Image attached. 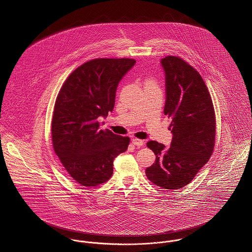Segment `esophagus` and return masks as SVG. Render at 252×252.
I'll use <instances>...</instances> for the list:
<instances>
[{"label": "esophagus", "mask_w": 252, "mask_h": 252, "mask_svg": "<svg viewBox=\"0 0 252 252\" xmlns=\"http://www.w3.org/2000/svg\"><path fill=\"white\" fill-rule=\"evenodd\" d=\"M131 142H132V144H133L134 146H137V147H142V146L144 145V141H143V140H140V139H137V138H133V139L131 140Z\"/></svg>", "instance_id": "1"}]
</instances>
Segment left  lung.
I'll return each instance as SVG.
<instances>
[{
  "mask_svg": "<svg viewBox=\"0 0 252 252\" xmlns=\"http://www.w3.org/2000/svg\"><path fill=\"white\" fill-rule=\"evenodd\" d=\"M160 63L165 73L164 114L172 121L173 138L170 148L147 143L156 158L146 175L159 187L176 190L193 180L213 153L215 111L208 89L192 66L172 56Z\"/></svg>",
  "mask_w": 252,
  "mask_h": 252,
  "instance_id": "1",
  "label": "left lung"
}]
</instances>
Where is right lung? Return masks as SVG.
<instances>
[{"label":"right lung","instance_id":"add662e5","mask_svg":"<svg viewBox=\"0 0 252 252\" xmlns=\"http://www.w3.org/2000/svg\"><path fill=\"white\" fill-rule=\"evenodd\" d=\"M130 58H98L77 68L58 93L52 121L54 150L66 172L82 186H97L113 174L128 137L100 130L97 119L113 111L117 87L135 65Z\"/></svg>","mask_w":252,"mask_h":252}]
</instances>
